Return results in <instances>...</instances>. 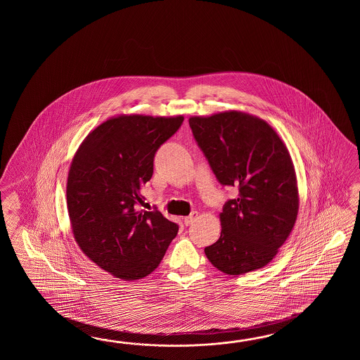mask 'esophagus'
Wrapping results in <instances>:
<instances>
[{
	"mask_svg": "<svg viewBox=\"0 0 360 360\" xmlns=\"http://www.w3.org/2000/svg\"><path fill=\"white\" fill-rule=\"evenodd\" d=\"M197 217H198V212H197V211H194V212H191L189 216L184 217V224H185L186 226H189V225H191L193 222L197 220Z\"/></svg>",
	"mask_w": 360,
	"mask_h": 360,
	"instance_id": "obj_1",
	"label": "esophagus"
}]
</instances>
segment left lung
<instances>
[{
	"label": "left lung",
	"mask_w": 360,
	"mask_h": 360,
	"mask_svg": "<svg viewBox=\"0 0 360 360\" xmlns=\"http://www.w3.org/2000/svg\"><path fill=\"white\" fill-rule=\"evenodd\" d=\"M193 135L222 185L237 186L220 214L221 234L205 248L228 276L266 266L290 237L299 214L297 177L276 131L256 115L226 110L189 118Z\"/></svg>",
	"instance_id": "1"
}]
</instances>
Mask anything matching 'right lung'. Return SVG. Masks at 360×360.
Listing matches in <instances>:
<instances>
[{
	"mask_svg": "<svg viewBox=\"0 0 360 360\" xmlns=\"http://www.w3.org/2000/svg\"><path fill=\"white\" fill-rule=\"evenodd\" d=\"M183 121V115H115L77 149L67 180L70 228L82 252L110 276H149L176 237L175 222L135 205L144 202L141 191L153 175L154 154Z\"/></svg>",
	"mask_w": 360,
	"mask_h": 360,
	"instance_id": "1",
	"label": "right lung"
}]
</instances>
